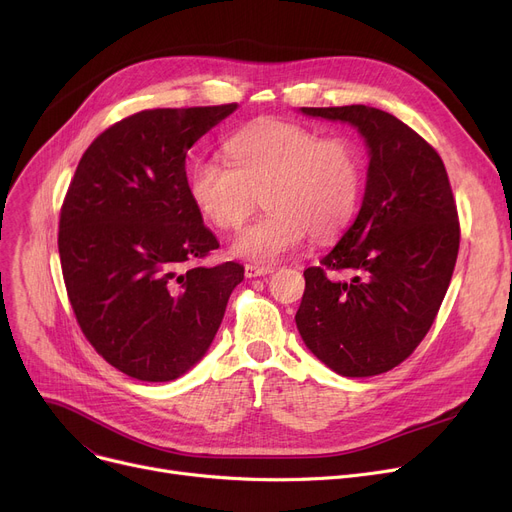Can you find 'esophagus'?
Returning a JSON list of instances; mask_svg holds the SVG:
<instances>
[{"instance_id":"1","label":"esophagus","mask_w":512,"mask_h":512,"mask_svg":"<svg viewBox=\"0 0 512 512\" xmlns=\"http://www.w3.org/2000/svg\"><path fill=\"white\" fill-rule=\"evenodd\" d=\"M267 274H272V267L253 265V263H247V265H245V276H247V278H259V276H267Z\"/></svg>"}]
</instances>
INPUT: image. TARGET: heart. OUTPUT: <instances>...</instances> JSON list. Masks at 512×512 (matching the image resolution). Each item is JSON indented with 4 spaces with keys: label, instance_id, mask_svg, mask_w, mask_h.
Listing matches in <instances>:
<instances>
[{
    "label": "heart",
    "instance_id": "obj_1",
    "mask_svg": "<svg viewBox=\"0 0 512 512\" xmlns=\"http://www.w3.org/2000/svg\"><path fill=\"white\" fill-rule=\"evenodd\" d=\"M232 164L197 159L188 174V193L215 228H238L261 203L267 213L242 228L232 253L270 263L315 240L340 236L361 205L365 161L359 143L346 134L324 137L319 130L278 118L257 120L228 141Z\"/></svg>",
    "mask_w": 512,
    "mask_h": 512
}]
</instances>
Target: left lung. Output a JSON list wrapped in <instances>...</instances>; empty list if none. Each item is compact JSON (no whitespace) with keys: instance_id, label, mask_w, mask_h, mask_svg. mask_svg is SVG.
Returning a JSON list of instances; mask_svg holds the SVG:
<instances>
[{"instance_id":"8db88e82","label":"left lung","mask_w":512,"mask_h":512,"mask_svg":"<svg viewBox=\"0 0 512 512\" xmlns=\"http://www.w3.org/2000/svg\"><path fill=\"white\" fill-rule=\"evenodd\" d=\"M301 112L357 126L371 159L357 220L305 270L294 319L309 351L336 373L380 375L413 355L448 290L461 242L450 180L438 151L388 112Z\"/></svg>"}]
</instances>
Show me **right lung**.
<instances>
[{
  "label": "right lung",
  "instance_id": "add662e5",
  "mask_svg": "<svg viewBox=\"0 0 512 512\" xmlns=\"http://www.w3.org/2000/svg\"><path fill=\"white\" fill-rule=\"evenodd\" d=\"M236 110L157 107L107 130L80 157L58 249L74 317L95 351L141 382L191 369L218 332L245 267L197 265L218 238L186 180V153Z\"/></svg>",
  "mask_w": 512,
  "mask_h": 512
}]
</instances>
